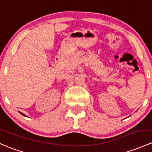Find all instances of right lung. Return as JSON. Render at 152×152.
<instances>
[{"mask_svg":"<svg viewBox=\"0 0 152 152\" xmlns=\"http://www.w3.org/2000/svg\"><path fill=\"white\" fill-rule=\"evenodd\" d=\"M20 114H21L22 115H23V116H25V114H22V113H21V112H20Z\"/></svg>","mask_w":152,"mask_h":152,"instance_id":"add662e5","label":"right lung"}]
</instances>
